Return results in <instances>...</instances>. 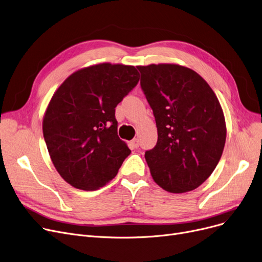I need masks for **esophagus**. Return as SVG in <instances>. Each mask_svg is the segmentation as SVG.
<instances>
[{"mask_svg":"<svg viewBox=\"0 0 262 262\" xmlns=\"http://www.w3.org/2000/svg\"><path fill=\"white\" fill-rule=\"evenodd\" d=\"M130 144L133 145V147H135V149H138L139 147V139L138 138H135L132 140Z\"/></svg>","mask_w":262,"mask_h":262,"instance_id":"esophagus-1","label":"esophagus"}]
</instances>
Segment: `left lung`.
<instances>
[{
  "label": "left lung",
  "instance_id": "8db88e82",
  "mask_svg": "<svg viewBox=\"0 0 262 262\" xmlns=\"http://www.w3.org/2000/svg\"><path fill=\"white\" fill-rule=\"evenodd\" d=\"M153 110L157 143L144 156L156 183L170 192L200 186L214 171L226 141L223 109L213 90L190 68L137 66Z\"/></svg>",
  "mask_w": 262,
  "mask_h": 262
}]
</instances>
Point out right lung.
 <instances>
[{
    "label": "right lung",
    "mask_w": 262,
    "mask_h": 262,
    "mask_svg": "<svg viewBox=\"0 0 262 262\" xmlns=\"http://www.w3.org/2000/svg\"><path fill=\"white\" fill-rule=\"evenodd\" d=\"M138 81L134 66L103 63L74 73L55 91L42 133L68 184L95 190L117 176L130 150L118 136L116 107Z\"/></svg>",
    "instance_id": "add662e5"
}]
</instances>
